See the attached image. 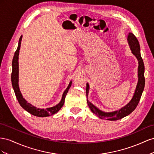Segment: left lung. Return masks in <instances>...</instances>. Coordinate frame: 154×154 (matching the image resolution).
<instances>
[{
	"label": "left lung",
	"instance_id": "1",
	"mask_svg": "<svg viewBox=\"0 0 154 154\" xmlns=\"http://www.w3.org/2000/svg\"><path fill=\"white\" fill-rule=\"evenodd\" d=\"M130 48L131 51V53L135 57L137 58L138 60V82L136 88L134 91L132 98L130 100V102L126 104L125 106L122 107L119 110H116L110 112H105L104 111L100 110V109L97 108L95 105H94L91 102H90L88 99V96L89 94L90 86L88 83H86V91L87 97V103L90 108L92 113L95 115L98 116L100 119H104L109 121H117L121 119L123 117L128 116L137 107V104L139 102L140 97L142 95L143 91L144 90V85H145V80H144V66L143 60L142 59L141 55H140V46L139 41L135 37V36L132 33H129L128 37H127Z\"/></svg>",
	"mask_w": 154,
	"mask_h": 154
}]
</instances>
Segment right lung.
Wrapping results in <instances>:
<instances>
[{
  "instance_id": "1",
  "label": "right lung",
  "mask_w": 154,
  "mask_h": 154,
  "mask_svg": "<svg viewBox=\"0 0 154 154\" xmlns=\"http://www.w3.org/2000/svg\"><path fill=\"white\" fill-rule=\"evenodd\" d=\"M22 38H23V35H21L19 41V45L16 51L15 52V54L14 56V59H13L12 61V73H11V83L13 88L14 90L15 94L16 95V97L18 100V101L20 104V106L23 107L26 111H27L29 113L34 116H37L39 117H48L56 113L57 112L60 110V109L63 107L64 103L65 97L66 96V94L69 89L71 87L72 81H71L69 82L68 87L65 90L64 93L63 94L62 98H61L60 101L55 106L47 108L46 109L45 108H38L35 106H34L33 105L29 103L27 100H26L24 97L23 95H22L21 92L20 91L19 85V50L20 48V45L22 41Z\"/></svg>"
}]
</instances>
